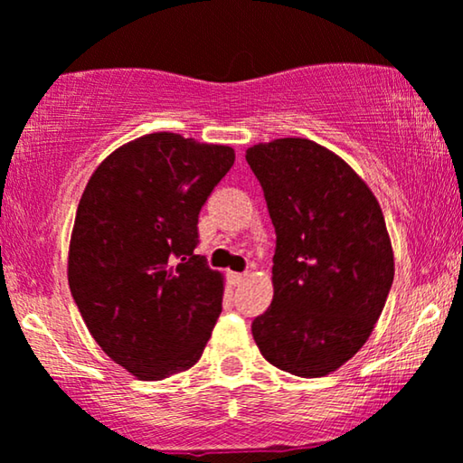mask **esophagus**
<instances>
[{
    "mask_svg": "<svg viewBox=\"0 0 463 463\" xmlns=\"http://www.w3.org/2000/svg\"><path fill=\"white\" fill-rule=\"evenodd\" d=\"M245 273H235V270H228V281L232 283V286H239V283L245 281Z\"/></svg>",
    "mask_w": 463,
    "mask_h": 463,
    "instance_id": "esophagus-1",
    "label": "esophagus"
}]
</instances>
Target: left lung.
Wrapping results in <instances>:
<instances>
[{
    "instance_id": "8db88e82",
    "label": "left lung",
    "mask_w": 463,
    "mask_h": 463,
    "mask_svg": "<svg viewBox=\"0 0 463 463\" xmlns=\"http://www.w3.org/2000/svg\"><path fill=\"white\" fill-rule=\"evenodd\" d=\"M277 232L273 303L251 324L270 364L303 379L335 373L373 335L393 250L368 184L328 147L283 137L245 150Z\"/></svg>"
}]
</instances>
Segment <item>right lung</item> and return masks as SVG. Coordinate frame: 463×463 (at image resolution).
<instances>
[{
    "mask_svg": "<svg viewBox=\"0 0 463 463\" xmlns=\"http://www.w3.org/2000/svg\"><path fill=\"white\" fill-rule=\"evenodd\" d=\"M235 163L231 146L150 133L86 184L67 281L86 328L139 381L188 371L222 313L224 275L196 256L199 212Z\"/></svg>",
    "mask_w": 463,
    "mask_h": 463,
    "instance_id": "obj_1",
    "label": "right lung"
}]
</instances>
